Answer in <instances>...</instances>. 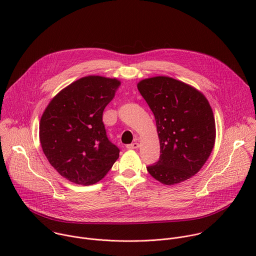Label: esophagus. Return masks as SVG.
I'll list each match as a JSON object with an SVG mask.
<instances>
[{"mask_svg": "<svg viewBox=\"0 0 256 256\" xmlns=\"http://www.w3.org/2000/svg\"><path fill=\"white\" fill-rule=\"evenodd\" d=\"M126 148L128 149H138V142H132L130 144H126Z\"/></svg>", "mask_w": 256, "mask_h": 256, "instance_id": "esophagus-1", "label": "esophagus"}]
</instances>
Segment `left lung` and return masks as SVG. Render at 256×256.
Instances as JSON below:
<instances>
[{
	"instance_id": "left-lung-1",
	"label": "left lung",
	"mask_w": 256,
	"mask_h": 256,
	"mask_svg": "<svg viewBox=\"0 0 256 256\" xmlns=\"http://www.w3.org/2000/svg\"><path fill=\"white\" fill-rule=\"evenodd\" d=\"M138 89L154 114L160 140L159 160L147 167L148 172L166 186L190 178L214 148L216 126L208 101L169 77L144 79Z\"/></svg>"
}]
</instances>
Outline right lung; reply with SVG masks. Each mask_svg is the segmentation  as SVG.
<instances>
[{
	"label": "right lung",
	"mask_w": 256,
	"mask_h": 256,
	"mask_svg": "<svg viewBox=\"0 0 256 256\" xmlns=\"http://www.w3.org/2000/svg\"><path fill=\"white\" fill-rule=\"evenodd\" d=\"M120 82L88 76L62 90L44 112L40 138L50 165L76 184L101 180L120 157V149L106 134L104 108Z\"/></svg>",
	"instance_id": "1"
}]
</instances>
